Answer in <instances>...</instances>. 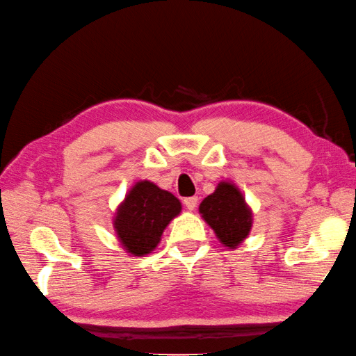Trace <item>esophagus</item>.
<instances>
[{"label": "esophagus", "instance_id": "1", "mask_svg": "<svg viewBox=\"0 0 356 356\" xmlns=\"http://www.w3.org/2000/svg\"><path fill=\"white\" fill-rule=\"evenodd\" d=\"M197 202H199V199H197V197H186V199L183 200V203H184V207L188 208V209H195V207H197Z\"/></svg>", "mask_w": 356, "mask_h": 356}]
</instances>
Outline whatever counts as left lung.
I'll use <instances>...</instances> for the list:
<instances>
[{
    "instance_id": "1",
    "label": "left lung",
    "mask_w": 356,
    "mask_h": 356,
    "mask_svg": "<svg viewBox=\"0 0 356 356\" xmlns=\"http://www.w3.org/2000/svg\"><path fill=\"white\" fill-rule=\"evenodd\" d=\"M199 209L202 218L227 248L238 246L252 227V213L241 192L230 183H220L216 191L200 203Z\"/></svg>"
}]
</instances>
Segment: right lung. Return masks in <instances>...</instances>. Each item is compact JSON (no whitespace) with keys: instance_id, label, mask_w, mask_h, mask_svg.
<instances>
[{"instance_id":"obj_1","label":"right lung","mask_w":356,"mask_h":356,"mask_svg":"<svg viewBox=\"0 0 356 356\" xmlns=\"http://www.w3.org/2000/svg\"><path fill=\"white\" fill-rule=\"evenodd\" d=\"M181 211V203L151 181H140L127 194L115 218V229L127 252L145 255L161 241L168 222Z\"/></svg>"}]
</instances>
